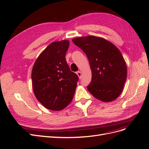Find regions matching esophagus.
<instances>
[{
	"label": "esophagus",
	"mask_w": 149,
	"mask_h": 149,
	"mask_svg": "<svg viewBox=\"0 0 149 149\" xmlns=\"http://www.w3.org/2000/svg\"><path fill=\"white\" fill-rule=\"evenodd\" d=\"M76 74H77V75L78 76L79 78H80L81 77V75H82V74H81V71H77V72H76Z\"/></svg>",
	"instance_id": "34e87169"
}]
</instances>
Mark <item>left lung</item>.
Segmentation results:
<instances>
[{
    "label": "left lung",
    "mask_w": 149,
    "mask_h": 149,
    "mask_svg": "<svg viewBox=\"0 0 149 149\" xmlns=\"http://www.w3.org/2000/svg\"><path fill=\"white\" fill-rule=\"evenodd\" d=\"M86 53L92 71L88 90L102 102H111L123 91L127 69L119 49L105 38L89 35L72 39Z\"/></svg>",
    "instance_id": "1"
}]
</instances>
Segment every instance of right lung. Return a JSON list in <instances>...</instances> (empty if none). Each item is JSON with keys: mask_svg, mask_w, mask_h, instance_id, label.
Wrapping results in <instances>:
<instances>
[{"mask_svg": "<svg viewBox=\"0 0 149 149\" xmlns=\"http://www.w3.org/2000/svg\"><path fill=\"white\" fill-rule=\"evenodd\" d=\"M68 40L51 43L40 54L31 71L35 96L52 111L63 109L73 100L78 76L68 65L65 55Z\"/></svg>", "mask_w": 149, "mask_h": 149, "instance_id": "obj_1", "label": "right lung"}]
</instances>
